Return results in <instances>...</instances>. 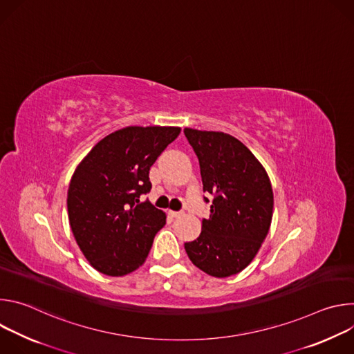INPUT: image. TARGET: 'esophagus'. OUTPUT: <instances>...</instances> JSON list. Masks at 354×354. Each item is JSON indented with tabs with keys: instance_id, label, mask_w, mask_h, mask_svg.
<instances>
[{
	"instance_id": "obj_1",
	"label": "esophagus",
	"mask_w": 354,
	"mask_h": 354,
	"mask_svg": "<svg viewBox=\"0 0 354 354\" xmlns=\"http://www.w3.org/2000/svg\"><path fill=\"white\" fill-rule=\"evenodd\" d=\"M182 214H183L182 212H169V216L174 217V218H178V217H180Z\"/></svg>"
}]
</instances>
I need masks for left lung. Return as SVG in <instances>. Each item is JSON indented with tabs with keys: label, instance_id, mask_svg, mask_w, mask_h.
Listing matches in <instances>:
<instances>
[{
	"label": "left lung",
	"instance_id": "8db88e82",
	"mask_svg": "<svg viewBox=\"0 0 354 354\" xmlns=\"http://www.w3.org/2000/svg\"><path fill=\"white\" fill-rule=\"evenodd\" d=\"M198 158L203 192L214 196L197 239L185 243L192 263L213 277L242 272L265 241L273 216L270 179L238 138L223 131L183 130ZM206 203L209 201L205 197Z\"/></svg>",
	"mask_w": 354,
	"mask_h": 354
}]
</instances>
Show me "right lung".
I'll use <instances>...</instances> for the list:
<instances>
[{
	"label": "right lung",
	"instance_id": "add662e5",
	"mask_svg": "<svg viewBox=\"0 0 354 354\" xmlns=\"http://www.w3.org/2000/svg\"><path fill=\"white\" fill-rule=\"evenodd\" d=\"M180 133L172 126H129L100 140L80 162L67 193L74 238L93 269L120 277L147 259L167 216L140 196L149 168Z\"/></svg>",
	"mask_w": 354,
	"mask_h": 354
}]
</instances>
